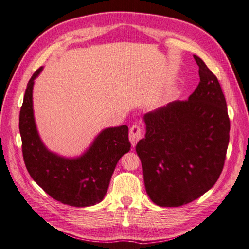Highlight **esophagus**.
<instances>
[{"instance_id":"esophagus-1","label":"esophagus","mask_w":249,"mask_h":249,"mask_svg":"<svg viewBox=\"0 0 249 249\" xmlns=\"http://www.w3.org/2000/svg\"><path fill=\"white\" fill-rule=\"evenodd\" d=\"M129 139H130L132 146L135 147L137 142L142 139V129L140 125L133 124L131 126L130 132H129Z\"/></svg>"}]
</instances>
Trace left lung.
Listing matches in <instances>:
<instances>
[{
    "instance_id": "8db88e82",
    "label": "left lung",
    "mask_w": 249,
    "mask_h": 249,
    "mask_svg": "<svg viewBox=\"0 0 249 249\" xmlns=\"http://www.w3.org/2000/svg\"><path fill=\"white\" fill-rule=\"evenodd\" d=\"M200 82L185 101L143 115L146 134L136 145L149 198L160 207H181L207 193L222 173L229 143L227 103L203 60Z\"/></svg>"
}]
</instances>
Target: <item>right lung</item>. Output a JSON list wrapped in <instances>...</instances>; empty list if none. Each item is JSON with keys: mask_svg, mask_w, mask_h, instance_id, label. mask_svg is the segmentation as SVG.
Listing matches in <instances>:
<instances>
[{"mask_svg": "<svg viewBox=\"0 0 249 249\" xmlns=\"http://www.w3.org/2000/svg\"><path fill=\"white\" fill-rule=\"evenodd\" d=\"M27 83L20 110L19 130L27 171L36 183L55 200L71 207H90L102 201L120 158L130 151L128 125L103 129L81 156L66 158L46 147L38 133L34 108V81Z\"/></svg>", "mask_w": 249, "mask_h": 249, "instance_id": "right-lung-1", "label": "right lung"}]
</instances>
